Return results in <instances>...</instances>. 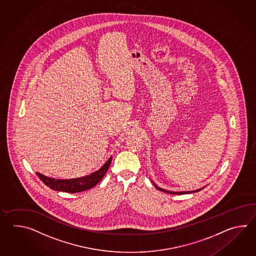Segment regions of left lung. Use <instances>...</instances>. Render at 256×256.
I'll use <instances>...</instances> for the list:
<instances>
[{"label":"left lung","instance_id":"1","mask_svg":"<svg viewBox=\"0 0 256 256\" xmlns=\"http://www.w3.org/2000/svg\"><path fill=\"white\" fill-rule=\"evenodd\" d=\"M152 181V180H151ZM152 184L154 186H156V188L158 190L163 191L164 193H168V194H172V195H183V194H191V193H195V192H198V191L202 190H203L205 186H203L202 188H198V190H192V191H180V192H174V191H168L166 190H164V188H159L158 186L156 185L154 182L152 181Z\"/></svg>","mask_w":256,"mask_h":256}]
</instances>
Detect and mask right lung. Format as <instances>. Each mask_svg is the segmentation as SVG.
Wrapping results in <instances>:
<instances>
[{"mask_svg": "<svg viewBox=\"0 0 256 256\" xmlns=\"http://www.w3.org/2000/svg\"><path fill=\"white\" fill-rule=\"evenodd\" d=\"M110 158L107 160L100 168L93 172L90 174L85 176L78 178H71V180H56L53 178H48L44 174L36 172L40 180L43 181L44 185L48 186L51 190L56 191H63L68 193H76L82 191L87 190L92 188L94 186L97 185L100 180H102L104 174H106L107 170L109 169L110 164L112 163Z\"/></svg>", "mask_w": 256, "mask_h": 256, "instance_id": "right-lung-1", "label": "right lung"}]
</instances>
